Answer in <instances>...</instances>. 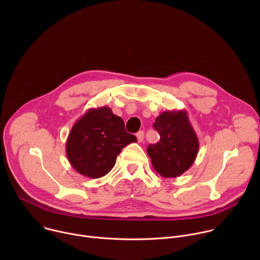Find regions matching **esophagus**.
Masks as SVG:
<instances>
[{"instance_id": "34e87169", "label": "esophagus", "mask_w": 260, "mask_h": 260, "mask_svg": "<svg viewBox=\"0 0 260 260\" xmlns=\"http://www.w3.org/2000/svg\"><path fill=\"white\" fill-rule=\"evenodd\" d=\"M137 140H138V142L139 143H141V142H143V140H144V132H139L137 135Z\"/></svg>"}]
</instances>
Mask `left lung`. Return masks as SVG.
<instances>
[{
	"mask_svg": "<svg viewBox=\"0 0 260 260\" xmlns=\"http://www.w3.org/2000/svg\"><path fill=\"white\" fill-rule=\"evenodd\" d=\"M159 141L147 147L153 169L164 178H176L186 172L199 153V139L186 110L165 111L153 123Z\"/></svg>",
	"mask_w": 260,
	"mask_h": 260,
	"instance_id": "1",
	"label": "left lung"
}]
</instances>
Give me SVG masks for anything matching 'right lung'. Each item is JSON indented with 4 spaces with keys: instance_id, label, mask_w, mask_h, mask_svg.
<instances>
[{
    "instance_id": "add662e5",
    "label": "right lung",
    "mask_w": 260,
    "mask_h": 260,
    "mask_svg": "<svg viewBox=\"0 0 260 260\" xmlns=\"http://www.w3.org/2000/svg\"><path fill=\"white\" fill-rule=\"evenodd\" d=\"M134 142L137 139L125 132L123 119L109 107L91 108L74 123L66 153L75 171L98 179L113 169L123 147Z\"/></svg>"
}]
</instances>
